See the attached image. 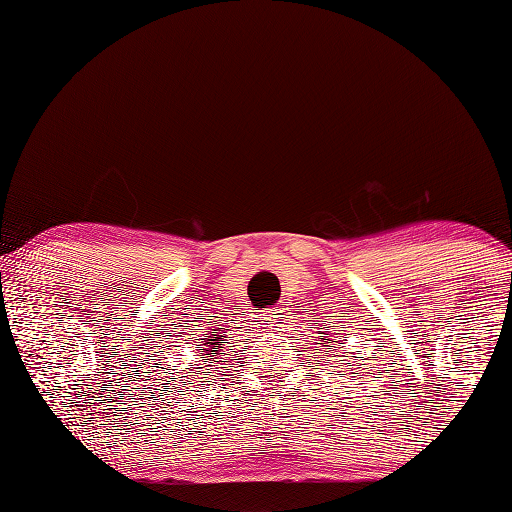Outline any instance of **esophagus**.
<instances>
[{"label":"esophagus","instance_id":"esophagus-1","mask_svg":"<svg viewBox=\"0 0 512 512\" xmlns=\"http://www.w3.org/2000/svg\"><path fill=\"white\" fill-rule=\"evenodd\" d=\"M285 324V315H282V309H267L263 313V326H267V331H278Z\"/></svg>","mask_w":512,"mask_h":512}]
</instances>
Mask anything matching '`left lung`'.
I'll use <instances>...</instances> for the list:
<instances>
[{
	"mask_svg": "<svg viewBox=\"0 0 512 512\" xmlns=\"http://www.w3.org/2000/svg\"><path fill=\"white\" fill-rule=\"evenodd\" d=\"M317 333H320V342H326V344H333V339H331V333H328V326H326V331L322 333V331H317ZM328 336L329 339L326 340L325 337ZM335 348V346H333ZM328 352V350H326Z\"/></svg>",
	"mask_w": 512,
	"mask_h": 512,
	"instance_id": "8db88e82",
	"label": "left lung"
}]
</instances>
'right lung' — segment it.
Segmentation results:
<instances>
[{
	"instance_id": "add662e5",
	"label": "right lung",
	"mask_w": 512,
	"mask_h": 512,
	"mask_svg": "<svg viewBox=\"0 0 512 512\" xmlns=\"http://www.w3.org/2000/svg\"><path fill=\"white\" fill-rule=\"evenodd\" d=\"M214 330H217V328H210V331L203 333V342L197 344V346H201V348H199V357H208L210 363H212L214 359H219L221 355H225L223 346L227 344V339H225L223 331H218L217 334H214ZM225 331H227V328H225Z\"/></svg>"
}]
</instances>
